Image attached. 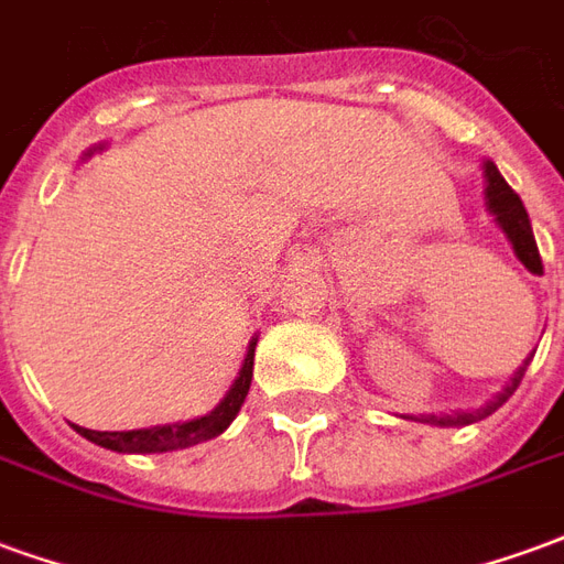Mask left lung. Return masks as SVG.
<instances>
[{"mask_svg": "<svg viewBox=\"0 0 564 564\" xmlns=\"http://www.w3.org/2000/svg\"><path fill=\"white\" fill-rule=\"evenodd\" d=\"M486 205L492 210V217L496 223L505 229V235L510 238V245H513V253L520 257V262L534 274H541L544 271V262H541V253H538V245H534V232H532V223H529V214H525V205H522V198L510 189V184L501 177V172L496 169V162H486ZM534 356V354H532ZM532 356L522 362L517 371H513V378L505 390L498 392L492 402H486L484 408H477V411H456V414L447 416H425L423 423H435V425H468L477 423V420H484V416L496 414L501 404L508 402L510 395L517 392L520 387L522 375H525V368L532 362Z\"/></svg>", "mask_w": 564, "mask_h": 564, "instance_id": "left-lung-1", "label": "left lung"}]
</instances>
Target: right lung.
Masks as SVG:
<instances>
[{"label": "right lung", "mask_w": 564, "mask_h": 564, "mask_svg": "<svg viewBox=\"0 0 564 564\" xmlns=\"http://www.w3.org/2000/svg\"><path fill=\"white\" fill-rule=\"evenodd\" d=\"M253 350H257V338L250 341V350L245 356V366L238 371V380L232 383V390L226 392L210 414L189 420V423H174V425H153V429H135V432H93L84 425H75L80 435L99 444V447L117 449V453H165V449H184L202 441L217 437L232 423L235 414L241 411V404L250 390V380H253Z\"/></svg>", "instance_id": "1"}]
</instances>
